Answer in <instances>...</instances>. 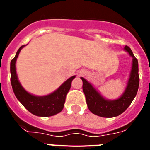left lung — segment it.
<instances>
[{
	"label": "left lung",
	"instance_id": "1",
	"mask_svg": "<svg viewBox=\"0 0 150 150\" xmlns=\"http://www.w3.org/2000/svg\"><path fill=\"white\" fill-rule=\"evenodd\" d=\"M124 50L132 58V66L125 89L119 98L114 100L105 98L89 82L81 77L83 80V90L86 99L88 108L92 113L97 116L112 118L122 114L132 104V100L137 95L140 81L138 62L128 46H125Z\"/></svg>",
	"mask_w": 150,
	"mask_h": 150
}]
</instances>
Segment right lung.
<instances>
[{"instance_id":"1","label":"right lung","mask_w":150,"mask_h":150,"mask_svg":"<svg viewBox=\"0 0 150 150\" xmlns=\"http://www.w3.org/2000/svg\"><path fill=\"white\" fill-rule=\"evenodd\" d=\"M24 46H25V45L22 46L18 49L16 56L10 62V81L13 92L21 104L32 114L46 117L56 115L63 110L66 95L71 88V82L76 76H73L67 79L63 84L61 85L59 88L47 95L38 96L29 93L21 85L16 68L17 58Z\"/></svg>"}]
</instances>
